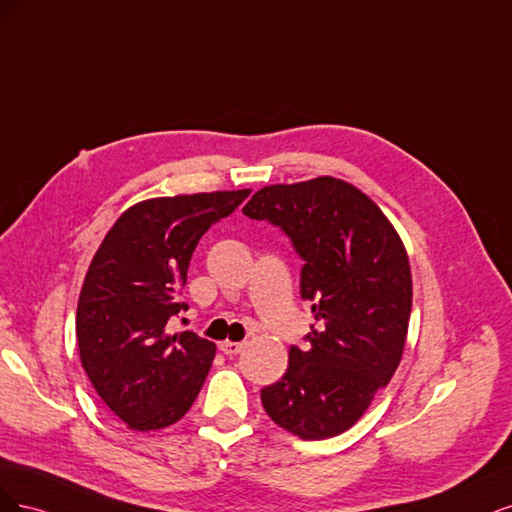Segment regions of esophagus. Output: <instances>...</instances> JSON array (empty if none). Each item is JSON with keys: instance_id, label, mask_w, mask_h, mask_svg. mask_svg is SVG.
Here are the masks:
<instances>
[{"instance_id": "esophagus-1", "label": "esophagus", "mask_w": 512, "mask_h": 512, "mask_svg": "<svg viewBox=\"0 0 512 512\" xmlns=\"http://www.w3.org/2000/svg\"><path fill=\"white\" fill-rule=\"evenodd\" d=\"M219 349L225 353V355H238L242 351V342H232V340H223L219 342Z\"/></svg>"}]
</instances>
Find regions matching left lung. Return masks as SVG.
Instances as JSON below:
<instances>
[{"mask_svg":"<svg viewBox=\"0 0 512 512\" xmlns=\"http://www.w3.org/2000/svg\"><path fill=\"white\" fill-rule=\"evenodd\" d=\"M242 212L291 238L304 259L300 293L319 323L304 349L291 346L261 404L302 440L338 436L400 366L412 306L404 242L366 193L334 176L263 187Z\"/></svg>","mask_w":512,"mask_h":512,"instance_id":"1","label":"left lung"}]
</instances>
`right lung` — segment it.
Wrapping results in <instances>:
<instances>
[{
  "mask_svg": "<svg viewBox=\"0 0 512 512\" xmlns=\"http://www.w3.org/2000/svg\"><path fill=\"white\" fill-rule=\"evenodd\" d=\"M251 189L153 197L127 208L97 249L76 308L80 364L106 406L138 432L183 419L217 346L195 332H168L187 310L180 289L212 223Z\"/></svg>",
  "mask_w": 512,
  "mask_h": 512,
  "instance_id": "1",
  "label": "right lung"
}]
</instances>
